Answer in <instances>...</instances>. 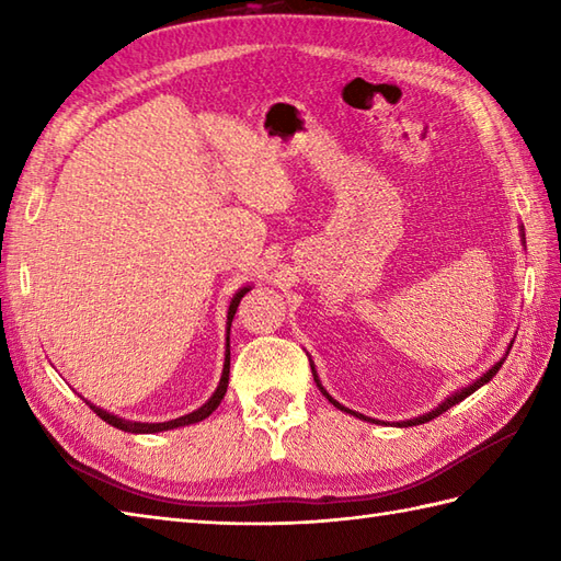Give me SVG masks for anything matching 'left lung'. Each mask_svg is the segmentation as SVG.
<instances>
[{"instance_id":"8db88e82","label":"left lung","mask_w":561,"mask_h":561,"mask_svg":"<svg viewBox=\"0 0 561 561\" xmlns=\"http://www.w3.org/2000/svg\"><path fill=\"white\" fill-rule=\"evenodd\" d=\"M520 236H526V233H523V226H520ZM511 347H514V342H511L508 344V350H506V354H504V359H499L492 368H490V371H486V374H482L478 380H472V383L468 386V388H460V390H456V392H453V396H448L444 402H440L438 404V408L436 410H432V412H426V414H420V416H414V420H404V422H398V426H416V424H424V422H432V420H436V416L438 414H444L446 410H450L453 408V404H458V402H462L465 398H468V396H472V392L474 390H478V388H482L484 383H490V380L496 376V371H499V368H502V364L506 362V356H508V352H511ZM311 368H313V380H316V383H318V388H320V392H323V396L332 402V404H335V408L337 410H344V412H350V414H356V416H359V420H368V416H364V414H359V412H352V410H347V408H344V404H340L337 400H332V396H330V392L323 388V386H320V380H318V374H316V366L311 364ZM374 422V420H371Z\"/></svg>"}]
</instances>
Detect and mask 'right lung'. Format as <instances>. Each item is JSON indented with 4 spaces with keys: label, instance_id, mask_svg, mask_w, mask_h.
Instances as JSON below:
<instances>
[{
    "label": "right lung",
    "instance_id": "add662e5",
    "mask_svg": "<svg viewBox=\"0 0 561 561\" xmlns=\"http://www.w3.org/2000/svg\"><path fill=\"white\" fill-rule=\"evenodd\" d=\"M250 289L243 287L238 289L236 296L231 299V306H229V316H226V356H224V371H221V378H219V386L217 390L211 392V398L202 404V408H197L195 412H190L185 416H178V420H171V422H159V424H149V422H129V420H123V416H117L113 412H105L101 408H96V404L87 402L89 408L96 412L103 422H108L111 426L115 428H123V432H129V434H157V432H169V428H178V426H187V424H195V422H202L207 420V416L219 408L224 396H226V388H229V368H231V342H229V332H231V320L238 311V304H241L243 296L248 294Z\"/></svg>",
    "mask_w": 561,
    "mask_h": 561
}]
</instances>
